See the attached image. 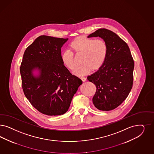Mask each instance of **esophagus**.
I'll use <instances>...</instances> for the list:
<instances>
[{
  "label": "esophagus",
  "instance_id": "34e87169",
  "mask_svg": "<svg viewBox=\"0 0 154 154\" xmlns=\"http://www.w3.org/2000/svg\"><path fill=\"white\" fill-rule=\"evenodd\" d=\"M80 79L82 80V81H83V82H85V81H86V80H87V78H85V77H83V76H82V77L80 78Z\"/></svg>",
  "mask_w": 154,
  "mask_h": 154
}]
</instances>
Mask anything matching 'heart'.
Listing matches in <instances>:
<instances>
[{
    "label": "heart",
    "instance_id": "heart-1",
    "mask_svg": "<svg viewBox=\"0 0 154 154\" xmlns=\"http://www.w3.org/2000/svg\"><path fill=\"white\" fill-rule=\"evenodd\" d=\"M75 52L83 54L82 64L76 67L73 73L79 76L88 74L92 69H98L104 62L108 54V45L104 40L94 39L84 37H78L71 44ZM63 64L69 69H73L76 65L74 53L71 50H65L62 55Z\"/></svg>",
    "mask_w": 154,
    "mask_h": 154
}]
</instances>
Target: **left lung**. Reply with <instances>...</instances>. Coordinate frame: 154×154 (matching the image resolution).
<instances>
[{
	"mask_svg": "<svg viewBox=\"0 0 154 154\" xmlns=\"http://www.w3.org/2000/svg\"><path fill=\"white\" fill-rule=\"evenodd\" d=\"M99 37L106 42L108 54L99 69L87 77L96 92L92 101L100 110L118 107L127 98L133 87L134 62L128 45L110 30L101 28L88 36Z\"/></svg>",
	"mask_w": 154,
	"mask_h": 154,
	"instance_id": "obj_1",
	"label": "left lung"
}]
</instances>
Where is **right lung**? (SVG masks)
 <instances>
[{
    "label": "right lung",
    "instance_id": "add662e5",
    "mask_svg": "<svg viewBox=\"0 0 154 154\" xmlns=\"http://www.w3.org/2000/svg\"><path fill=\"white\" fill-rule=\"evenodd\" d=\"M68 38L41 35L29 45L20 66L22 87L27 99L48 116L65 114L82 80L62 62L61 48ZM38 70L37 75L34 74Z\"/></svg>",
    "mask_w": 154,
    "mask_h": 154
}]
</instances>
